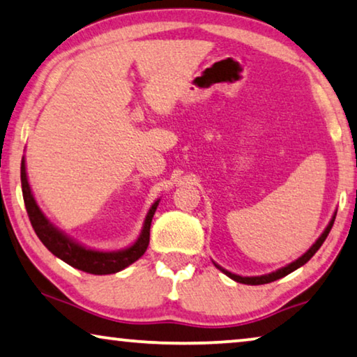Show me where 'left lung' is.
I'll list each match as a JSON object with an SVG mask.
<instances>
[{"label": "left lung", "instance_id": "8db88e82", "mask_svg": "<svg viewBox=\"0 0 357 357\" xmlns=\"http://www.w3.org/2000/svg\"><path fill=\"white\" fill-rule=\"evenodd\" d=\"M333 221H335V216L332 218V221L328 222V226L326 227V231L322 232V236L317 238L314 245H312L310 250H307V252H306L305 255H303V257L298 258L296 261L290 263L289 266H285V268H282V269H279V271H275V273H271V274H266V275H257V278H242V275L232 274V273H229V271L222 269L221 266H218L216 263H215V266H216V268L220 269V271H222V273H225V274L227 275V278H231L232 280H236V282H241V284H247V285H261V284H269V282H274V280H278V279H280V278H285L287 274L294 273L295 269L301 268L303 264H306L307 261H310V259H311L312 257H314V253L317 252V250L321 248V245L324 243V241H326V238H327L328 232H331L332 226H333Z\"/></svg>", "mask_w": 357, "mask_h": 357}]
</instances>
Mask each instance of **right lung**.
<instances>
[{
    "label": "right lung",
    "mask_w": 357,
    "mask_h": 357,
    "mask_svg": "<svg viewBox=\"0 0 357 357\" xmlns=\"http://www.w3.org/2000/svg\"><path fill=\"white\" fill-rule=\"evenodd\" d=\"M20 181H22V194L26 215L30 218V222L31 226H33L36 236H38L43 245L50 250L52 255H56L57 258H61L62 261L73 266V268L98 275L114 274L137 261L147 250L149 237H151V222L153 213H155L158 206V200L151 206V210H149L141 236L131 247L120 250V252H96V250L82 247L79 243L73 242L72 238L63 236L61 231H57L56 227L46 220V216L41 213L40 206L36 205L33 194H31V189L29 185V181H26L24 158L22 165H20Z\"/></svg>",
    "instance_id": "1"
}]
</instances>
